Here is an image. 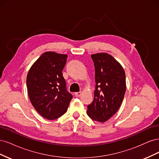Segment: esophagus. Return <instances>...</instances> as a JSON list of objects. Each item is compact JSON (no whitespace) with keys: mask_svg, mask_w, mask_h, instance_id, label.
I'll list each match as a JSON object with an SVG mask.
<instances>
[{"mask_svg":"<svg viewBox=\"0 0 159 159\" xmlns=\"http://www.w3.org/2000/svg\"><path fill=\"white\" fill-rule=\"evenodd\" d=\"M74 94L76 97H80V96L81 95V92H75Z\"/></svg>","mask_w":159,"mask_h":159,"instance_id":"esophagus-1","label":"esophagus"}]
</instances>
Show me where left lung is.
I'll return each mask as SVG.
<instances>
[{
    "label": "left lung",
    "instance_id": "obj_1",
    "mask_svg": "<svg viewBox=\"0 0 159 159\" xmlns=\"http://www.w3.org/2000/svg\"><path fill=\"white\" fill-rule=\"evenodd\" d=\"M91 57L95 66L96 86L87 113L91 119L103 123L115 114L122 103L126 91L125 72L107 53H97Z\"/></svg>",
    "mask_w": 159,
    "mask_h": 159
}]
</instances>
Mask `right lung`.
Returning a JSON list of instances; mask_svg holds the SVG:
<instances>
[{
  "label": "right lung",
  "instance_id": "right-lung-1",
  "mask_svg": "<svg viewBox=\"0 0 159 159\" xmlns=\"http://www.w3.org/2000/svg\"><path fill=\"white\" fill-rule=\"evenodd\" d=\"M68 55L46 52L28 72L26 85L33 107L43 117L54 120L68 110L72 95L62 75Z\"/></svg>",
  "mask_w": 159,
  "mask_h": 159
}]
</instances>
